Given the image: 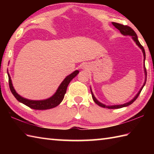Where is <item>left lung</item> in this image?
I'll use <instances>...</instances> for the list:
<instances>
[{
	"mask_svg": "<svg viewBox=\"0 0 154 154\" xmlns=\"http://www.w3.org/2000/svg\"><path fill=\"white\" fill-rule=\"evenodd\" d=\"M112 25L114 26V27H115L116 29H118L120 32V33L124 35H132V39L134 40V42H136V44L138 45V46L142 49V50L143 51V57H144V61H145V59H146V53H145V50H144V48H143V47L142 46V45L140 44V42L138 40V36H137V35L136 34V32L134 31L133 29L132 28H130V26H128L127 25H123V24H119V23H116V22H112ZM144 71H145V74H146V78L147 77V72H146V67H144ZM146 80L145 81L144 84H143V85L142 86V89H140V91L138 92V93L136 94V96L134 98V99L131 100L130 101V102L127 103H125V104H120V105H114V106H106L104 105V104L100 103V102H99L97 99L96 98L94 97V94L92 92V91H91V94H92V97H93V100L94 101V103H95L97 104H98V105L101 106V107H103V108H108V109H120V108H122V107H125V106H129L130 104H132L134 101L136 100L137 98L138 97L139 94H140V93H141V91L143 89V86L145 85L146 84Z\"/></svg>",
	"mask_w": 154,
	"mask_h": 154,
	"instance_id": "obj_1",
	"label": "left lung"
}]
</instances>
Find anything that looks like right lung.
I'll use <instances>...</instances> for the list:
<instances>
[{
  "instance_id": "right-lung-1",
  "label": "right lung",
  "mask_w": 154,
  "mask_h": 154,
  "mask_svg": "<svg viewBox=\"0 0 154 154\" xmlns=\"http://www.w3.org/2000/svg\"><path fill=\"white\" fill-rule=\"evenodd\" d=\"M79 73V71L76 70L73 73H72L69 75H68V76L63 81V82L61 83L60 87L58 88V89L56 91V93H55L51 97L49 98V99L46 100H31L24 99V98L20 96L19 94L16 92L14 87H13L12 81L11 79V77H10V75L8 73L9 87L13 95L14 96V97L19 101V102L23 103L27 106L31 108V109H33L35 110L50 109H52V108L57 106L61 103V101L63 99L65 94L66 93L67 88L69 83H70V81Z\"/></svg>"
}]
</instances>
